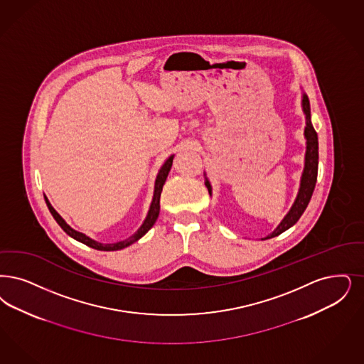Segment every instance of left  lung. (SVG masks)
<instances>
[{"label":"left lung","instance_id":"left-lung-1","mask_svg":"<svg viewBox=\"0 0 364 364\" xmlns=\"http://www.w3.org/2000/svg\"><path fill=\"white\" fill-rule=\"evenodd\" d=\"M302 108L306 115V156H305V168H304V173L301 177V187L298 191L296 199L292 204L289 214L284 217V219L280 222V225L277 229L267 235L264 240L267 238H272L277 237L279 234L286 232L287 229H290L291 226H294L298 219L302 217V214L305 213L306 207L311 199L313 191L317 183V173H318V136L317 132L314 130L311 120H310V102L309 97L304 93L302 96ZM205 187L208 189V193L211 195V184L210 181L205 178Z\"/></svg>","mask_w":364,"mask_h":364}]
</instances>
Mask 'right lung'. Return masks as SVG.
Returning a JSON list of instances; mask_svg holds the SVG:
<instances>
[{"label":"right lung","mask_w":364,"mask_h":364,"mask_svg":"<svg viewBox=\"0 0 364 364\" xmlns=\"http://www.w3.org/2000/svg\"><path fill=\"white\" fill-rule=\"evenodd\" d=\"M173 157H175V156H171L168 160L165 161V164L161 166L160 172H159L157 178H156V184H154L153 200H151L149 213H147V217H146L145 220H144L142 226L136 230V233L132 234L127 240L119 241V242H115V244H102V242H97V241L89 238V237L84 233H80V232L74 230V229H72V228L65 222V219L62 218L58 213L54 210V207L51 205V203L48 202V199H47L46 196H44V200H46V203H47V207H48L51 215L57 220V223H58L59 226L63 229V232L66 234H69L74 240H77V241L85 244L87 247L97 249V250H119V249L127 247L129 245H131V244H134L135 241H138L141 237H144V235L153 228V225L156 223V220L159 218V214H160L161 192H162V187H164L165 181H166L168 173H169V171H171V168H172Z\"/></svg>","instance_id":"obj_1"}]
</instances>
